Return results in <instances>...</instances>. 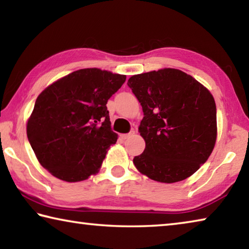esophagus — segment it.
Listing matches in <instances>:
<instances>
[{
  "instance_id": "34e87169",
  "label": "esophagus",
  "mask_w": 249,
  "mask_h": 249,
  "mask_svg": "<svg viewBox=\"0 0 249 249\" xmlns=\"http://www.w3.org/2000/svg\"><path fill=\"white\" fill-rule=\"evenodd\" d=\"M132 135H134V130H132V132H129L128 134H122L121 135V138H122V140H127V138L132 136Z\"/></svg>"
}]
</instances>
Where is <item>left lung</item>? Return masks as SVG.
Listing matches in <instances>:
<instances>
[{"label":"left lung","instance_id":"obj_1","mask_svg":"<svg viewBox=\"0 0 249 249\" xmlns=\"http://www.w3.org/2000/svg\"><path fill=\"white\" fill-rule=\"evenodd\" d=\"M144 112L138 132L145 140L134 165L155 181L187 179L208 160L216 141V107L195 78L166 68L128 79Z\"/></svg>","mask_w":249,"mask_h":249}]
</instances>
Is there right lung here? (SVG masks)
<instances>
[{
    "instance_id": "right-lung-1",
    "label": "right lung",
    "mask_w": 249,
    "mask_h": 249,
    "mask_svg": "<svg viewBox=\"0 0 249 249\" xmlns=\"http://www.w3.org/2000/svg\"><path fill=\"white\" fill-rule=\"evenodd\" d=\"M125 80L98 68L81 69L41 92L27 122V137L45 169L67 182L99 170L117 141L107 103Z\"/></svg>"
}]
</instances>
